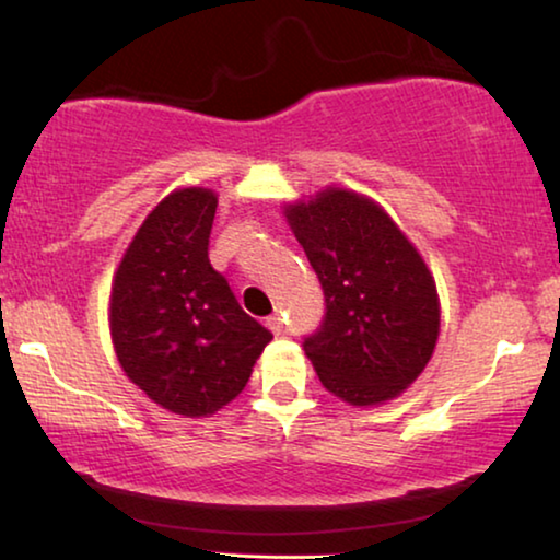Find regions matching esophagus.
Returning <instances> with one entry per match:
<instances>
[{
	"label": "esophagus",
	"instance_id": "obj_1",
	"mask_svg": "<svg viewBox=\"0 0 560 560\" xmlns=\"http://www.w3.org/2000/svg\"><path fill=\"white\" fill-rule=\"evenodd\" d=\"M266 327H269L273 334H281V331H283V319H281V314H271V316H266Z\"/></svg>",
	"mask_w": 560,
	"mask_h": 560
}]
</instances>
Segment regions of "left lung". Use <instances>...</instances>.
<instances>
[{
    "mask_svg": "<svg viewBox=\"0 0 560 560\" xmlns=\"http://www.w3.org/2000/svg\"><path fill=\"white\" fill-rule=\"evenodd\" d=\"M324 291V316L302 347L322 385L349 405L410 387L440 331L438 289L422 256L370 198L329 188L287 208Z\"/></svg>",
    "mask_w": 560,
    "mask_h": 560,
    "instance_id": "1",
    "label": "left lung"
}]
</instances>
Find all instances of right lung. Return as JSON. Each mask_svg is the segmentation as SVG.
Wrapping results in <instances>:
<instances>
[{"mask_svg":"<svg viewBox=\"0 0 560 560\" xmlns=\"http://www.w3.org/2000/svg\"><path fill=\"white\" fill-rule=\"evenodd\" d=\"M215 206L208 188L161 200L125 252L110 294V334L125 374L153 402L186 417L229 405L273 339L211 266Z\"/></svg>","mask_w":560,"mask_h":560,"instance_id":"obj_1","label":"right lung"}]
</instances>
